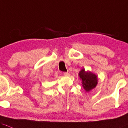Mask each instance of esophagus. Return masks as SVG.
<instances>
[{"label":"esophagus","instance_id":"obj_1","mask_svg":"<svg viewBox=\"0 0 128 128\" xmlns=\"http://www.w3.org/2000/svg\"><path fill=\"white\" fill-rule=\"evenodd\" d=\"M64 75L65 76H69L70 74L68 73H66V72H64Z\"/></svg>","mask_w":128,"mask_h":128}]
</instances>
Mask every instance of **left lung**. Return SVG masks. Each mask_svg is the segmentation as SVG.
Wrapping results in <instances>:
<instances>
[{
	"mask_svg": "<svg viewBox=\"0 0 128 128\" xmlns=\"http://www.w3.org/2000/svg\"><path fill=\"white\" fill-rule=\"evenodd\" d=\"M78 76L82 81V86L87 92L94 89L98 84V80L97 75L91 72L86 71L84 68L81 70Z\"/></svg>",
	"mask_w": 128,
	"mask_h": 128,
	"instance_id": "obj_1",
	"label": "left lung"
}]
</instances>
